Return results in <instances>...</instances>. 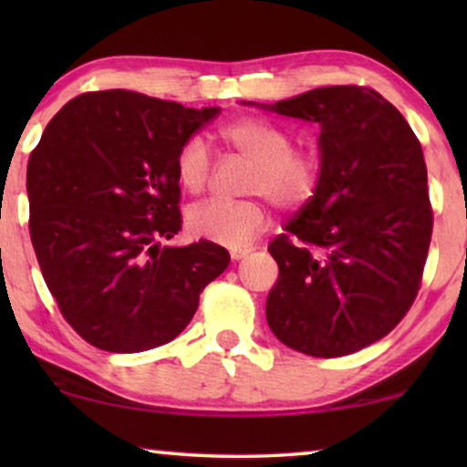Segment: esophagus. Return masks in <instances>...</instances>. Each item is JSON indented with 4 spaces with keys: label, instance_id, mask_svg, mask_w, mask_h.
Masks as SVG:
<instances>
[{
    "label": "esophagus",
    "instance_id": "esophagus-1",
    "mask_svg": "<svg viewBox=\"0 0 467 467\" xmlns=\"http://www.w3.org/2000/svg\"><path fill=\"white\" fill-rule=\"evenodd\" d=\"M248 253H251V248H232V253L229 254H232L234 261H238V259H244Z\"/></svg>",
    "mask_w": 467,
    "mask_h": 467
}]
</instances>
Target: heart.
<instances>
[{
  "mask_svg": "<svg viewBox=\"0 0 467 467\" xmlns=\"http://www.w3.org/2000/svg\"><path fill=\"white\" fill-rule=\"evenodd\" d=\"M219 138L235 155L253 163L244 178V193L265 195L283 208L310 202L321 182V159L308 146H291V133L261 117H240L219 130ZM178 182L189 193H202L213 178V157L200 136L181 144L174 159ZM267 213L257 197L206 200L187 213V227L195 238L238 248L264 232Z\"/></svg>",
  "mask_w": 467,
  "mask_h": 467,
  "instance_id": "1",
  "label": "heart"
}]
</instances>
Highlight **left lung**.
<instances>
[{"label": "left lung", "instance_id": "obj_1", "mask_svg": "<svg viewBox=\"0 0 467 467\" xmlns=\"http://www.w3.org/2000/svg\"><path fill=\"white\" fill-rule=\"evenodd\" d=\"M321 125V182L267 251V325L312 357L385 337L417 297L433 213L419 138L374 88L323 87L264 106Z\"/></svg>", "mask_w": 467, "mask_h": 467}]
</instances>
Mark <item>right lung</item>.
I'll return each instance as SVG.
<instances>
[{
    "label": "right lung",
    "mask_w": 467,
    "mask_h": 467,
    "mask_svg": "<svg viewBox=\"0 0 467 467\" xmlns=\"http://www.w3.org/2000/svg\"><path fill=\"white\" fill-rule=\"evenodd\" d=\"M219 112L125 88L82 93L31 150V244L63 318L95 348L174 340L229 265L210 240L161 246L182 227L176 152Z\"/></svg>",
    "instance_id": "1"
}]
</instances>
